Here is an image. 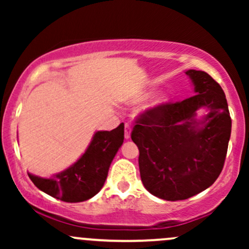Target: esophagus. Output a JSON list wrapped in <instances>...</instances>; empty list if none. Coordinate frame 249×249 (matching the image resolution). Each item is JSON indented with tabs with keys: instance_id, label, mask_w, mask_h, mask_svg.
Instances as JSON below:
<instances>
[{
	"instance_id": "34e87169",
	"label": "esophagus",
	"mask_w": 249,
	"mask_h": 249,
	"mask_svg": "<svg viewBox=\"0 0 249 249\" xmlns=\"http://www.w3.org/2000/svg\"><path fill=\"white\" fill-rule=\"evenodd\" d=\"M124 137H125V139H130V138H131V126H130V125H128V124L125 125Z\"/></svg>"
}]
</instances>
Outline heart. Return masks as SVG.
Instances as JSON below:
<instances>
[{
    "label": "heart",
    "instance_id": "heart-1",
    "mask_svg": "<svg viewBox=\"0 0 249 249\" xmlns=\"http://www.w3.org/2000/svg\"><path fill=\"white\" fill-rule=\"evenodd\" d=\"M156 91H157L156 89H150V90H146V91H142V92L136 93V95L130 97L128 102H130L131 104H138V103L145 102V101H147L150 97H152ZM168 102H170V98H168V96L162 93V95L157 96L156 98H154L153 101L147 105L146 110H148V111H159V110H161V108L164 107H166V105L168 104Z\"/></svg>",
    "mask_w": 249,
    "mask_h": 249
}]
</instances>
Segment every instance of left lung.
<instances>
[{
	"label": "left lung",
	"mask_w": 249,
	"mask_h": 249,
	"mask_svg": "<svg viewBox=\"0 0 249 249\" xmlns=\"http://www.w3.org/2000/svg\"><path fill=\"white\" fill-rule=\"evenodd\" d=\"M185 73L194 96L159 111H147L131 134L139 148L142 185L168 201L191 198L218 179L232 131L221 87L205 71ZM201 108L205 113L199 117Z\"/></svg>",
	"instance_id": "left-lung-1"
}]
</instances>
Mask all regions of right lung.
<instances>
[{"label": "right lung", "mask_w": 249, "mask_h": 249, "mask_svg": "<svg viewBox=\"0 0 249 249\" xmlns=\"http://www.w3.org/2000/svg\"><path fill=\"white\" fill-rule=\"evenodd\" d=\"M124 142V124L111 131H97L85 152L71 166L50 178L28 172L42 192L67 202H81L95 196L107 180L111 162Z\"/></svg>", "instance_id": "obj_1"}]
</instances>
